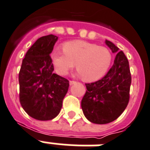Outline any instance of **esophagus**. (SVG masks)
<instances>
[{"mask_svg":"<svg viewBox=\"0 0 150 150\" xmlns=\"http://www.w3.org/2000/svg\"><path fill=\"white\" fill-rule=\"evenodd\" d=\"M69 83H70V85H73V84L76 83V82H75V81H70V82H69Z\"/></svg>","mask_w":150,"mask_h":150,"instance_id":"34e87169","label":"esophagus"}]
</instances>
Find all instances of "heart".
Segmentation results:
<instances>
[{"label":"heart","instance_id":"obj_1","mask_svg":"<svg viewBox=\"0 0 150 150\" xmlns=\"http://www.w3.org/2000/svg\"><path fill=\"white\" fill-rule=\"evenodd\" d=\"M63 50L56 49L51 54L57 72L66 75L76 64V69L86 82L100 79L108 71L112 57L108 48L85 41L65 43Z\"/></svg>","mask_w":150,"mask_h":150}]
</instances>
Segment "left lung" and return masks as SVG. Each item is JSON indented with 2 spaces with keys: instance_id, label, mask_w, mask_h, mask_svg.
Segmentation results:
<instances>
[{
  "instance_id": "1",
  "label": "left lung",
  "mask_w": 150,
  "mask_h": 150,
  "mask_svg": "<svg viewBox=\"0 0 150 150\" xmlns=\"http://www.w3.org/2000/svg\"><path fill=\"white\" fill-rule=\"evenodd\" d=\"M106 45L116 53L114 64L101 79L86 83V91L81 102L84 116L97 124H105L118 118L130 99L131 75L127 58L110 41Z\"/></svg>"
}]
</instances>
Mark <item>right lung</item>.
<instances>
[{
    "instance_id": "1",
    "label": "right lung",
    "mask_w": 150,
    "mask_h": 150,
    "mask_svg": "<svg viewBox=\"0 0 150 150\" xmlns=\"http://www.w3.org/2000/svg\"><path fill=\"white\" fill-rule=\"evenodd\" d=\"M58 37L40 38L25 55L19 73V101L26 112L38 120H50L60 113L69 81L53 73L50 53Z\"/></svg>"
}]
</instances>
